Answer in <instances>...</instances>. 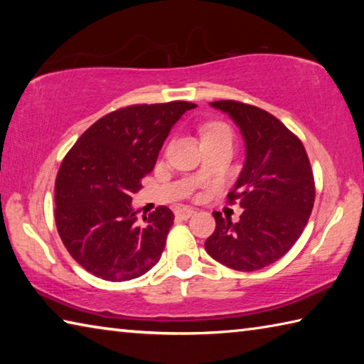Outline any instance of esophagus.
I'll return each mask as SVG.
<instances>
[{"label":"esophagus","instance_id":"esophagus-1","mask_svg":"<svg viewBox=\"0 0 364 364\" xmlns=\"http://www.w3.org/2000/svg\"><path fill=\"white\" fill-rule=\"evenodd\" d=\"M196 212L193 210V208H189V207H181V208H178V210L175 212V217L176 218H180V220H188V218H191L193 217Z\"/></svg>","mask_w":364,"mask_h":364}]
</instances>
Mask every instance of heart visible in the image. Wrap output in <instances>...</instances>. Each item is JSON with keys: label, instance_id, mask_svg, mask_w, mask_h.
Masks as SVG:
<instances>
[{"label": "heart", "instance_id": "obj_1", "mask_svg": "<svg viewBox=\"0 0 364 364\" xmlns=\"http://www.w3.org/2000/svg\"><path fill=\"white\" fill-rule=\"evenodd\" d=\"M200 134H202V143L204 141H212V139H220V138H232V133L230 127L223 122L213 120L207 122L200 127Z\"/></svg>", "mask_w": 364, "mask_h": 364}]
</instances>
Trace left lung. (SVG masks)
<instances>
[{"mask_svg": "<svg viewBox=\"0 0 364 364\" xmlns=\"http://www.w3.org/2000/svg\"><path fill=\"white\" fill-rule=\"evenodd\" d=\"M210 104L241 128L247 156L228 193L244 212L237 223L213 212L205 250L231 269H262L284 257L308 223L316 193L310 159L297 134L267 110L232 100Z\"/></svg>", "mask_w": 364, "mask_h": 364, "instance_id": "obj_1", "label": "left lung"}]
</instances>
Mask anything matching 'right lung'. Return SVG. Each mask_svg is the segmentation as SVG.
I'll return each instance as SVG.
<instances>
[{"label": "right lung", "instance_id": "obj_1", "mask_svg": "<svg viewBox=\"0 0 364 364\" xmlns=\"http://www.w3.org/2000/svg\"><path fill=\"white\" fill-rule=\"evenodd\" d=\"M196 104H133L95 122L65 154L54 183V220L80 267L106 281L147 273L165 247L175 215L159 205L136 223L132 194L143 188L171 127Z\"/></svg>", "mask_w": 364, "mask_h": 364}]
</instances>
